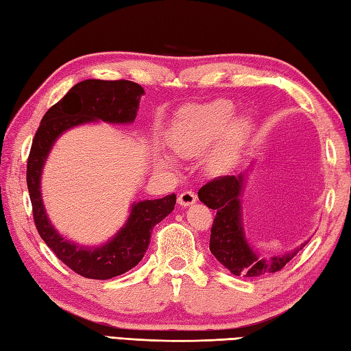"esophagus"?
I'll return each mask as SVG.
<instances>
[{
	"mask_svg": "<svg viewBox=\"0 0 351 351\" xmlns=\"http://www.w3.org/2000/svg\"><path fill=\"white\" fill-rule=\"evenodd\" d=\"M196 195L193 191H184L180 195V197H178V204H180L181 206H189V205H193L196 202Z\"/></svg>",
	"mask_w": 351,
	"mask_h": 351,
	"instance_id": "34e87169",
	"label": "esophagus"
}]
</instances>
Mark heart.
I'll use <instances>...</instances> for the list:
<instances>
[{"mask_svg":"<svg viewBox=\"0 0 351 351\" xmlns=\"http://www.w3.org/2000/svg\"><path fill=\"white\" fill-rule=\"evenodd\" d=\"M234 114L235 106L228 99L184 108L169 132L171 149L185 158L199 156L219 139L206 156V169L213 175L225 173L252 132L250 119ZM158 162L161 167H173V160L169 156H160Z\"/></svg>","mask_w":351,"mask_h":351,"instance_id":"obj_1","label":"heart"}]
</instances>
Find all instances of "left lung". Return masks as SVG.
<instances>
[{"label": "left lung", "mask_w": 351, "mask_h": 351, "mask_svg": "<svg viewBox=\"0 0 351 351\" xmlns=\"http://www.w3.org/2000/svg\"><path fill=\"white\" fill-rule=\"evenodd\" d=\"M247 170L240 175L220 176L205 184L199 190L200 202L217 211L211 228L210 250L221 265H225L234 276L244 278H259L282 270L299 249L273 256L268 261L261 259L258 253L249 244L244 232L241 193L244 189Z\"/></svg>", "instance_id": "left-lung-1"}]
</instances>
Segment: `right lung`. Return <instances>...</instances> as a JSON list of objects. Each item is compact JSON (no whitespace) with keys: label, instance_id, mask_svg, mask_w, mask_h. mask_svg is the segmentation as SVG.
<instances>
[{"label":"right lung","instance_id":"add662e5","mask_svg":"<svg viewBox=\"0 0 351 351\" xmlns=\"http://www.w3.org/2000/svg\"><path fill=\"white\" fill-rule=\"evenodd\" d=\"M141 95H145L143 87L128 80L81 81L45 113L33 138L27 162V185L36 228L57 258L87 279H111L136 267L149 247L154 226L173 211L176 196L134 202L126 223L114 237L88 247L66 240L52 226L40 191L43 166L57 138L71 128L93 122L132 123Z\"/></svg>","mask_w":351,"mask_h":351}]
</instances>
